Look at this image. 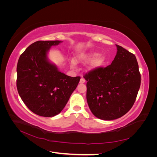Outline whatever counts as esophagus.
I'll return each mask as SVG.
<instances>
[{
    "label": "esophagus",
    "instance_id": "obj_1",
    "mask_svg": "<svg viewBox=\"0 0 157 157\" xmlns=\"http://www.w3.org/2000/svg\"><path fill=\"white\" fill-rule=\"evenodd\" d=\"M85 82H86V80H85L84 78H80V84H84Z\"/></svg>",
    "mask_w": 157,
    "mask_h": 157
}]
</instances>
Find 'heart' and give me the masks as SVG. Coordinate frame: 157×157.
I'll return each instance as SVG.
<instances>
[{
	"label": "heart",
	"instance_id": "1",
	"mask_svg": "<svg viewBox=\"0 0 157 157\" xmlns=\"http://www.w3.org/2000/svg\"><path fill=\"white\" fill-rule=\"evenodd\" d=\"M98 55L99 54L96 53V52H92V53H90L86 55L78 56H77V59L79 61H89L95 58V59L92 61L91 64H90V67L96 68L101 66L105 61V56H98ZM70 65L71 66V67H75L76 65L75 61L74 60H71L70 61Z\"/></svg>",
	"mask_w": 157,
	"mask_h": 157
}]
</instances>
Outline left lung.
<instances>
[{"label": "left lung", "instance_id": "1", "mask_svg": "<svg viewBox=\"0 0 157 157\" xmlns=\"http://www.w3.org/2000/svg\"><path fill=\"white\" fill-rule=\"evenodd\" d=\"M111 65L90 71L84 75L87 80L86 99L90 111L98 118L115 120L130 111L141 84L136 58L117 45Z\"/></svg>", "mask_w": 157, "mask_h": 157}]
</instances>
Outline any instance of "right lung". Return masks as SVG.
<instances>
[{"label":"right lung","mask_w":157,"mask_h":157,"mask_svg":"<svg viewBox=\"0 0 157 157\" xmlns=\"http://www.w3.org/2000/svg\"><path fill=\"white\" fill-rule=\"evenodd\" d=\"M59 40H39L28 46L17 65L16 85L22 101L36 115L56 116L63 110L80 77L60 72L47 58L52 46Z\"/></svg>","instance_id":"add662e5"}]
</instances>
